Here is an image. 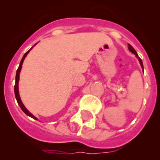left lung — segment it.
Wrapping results in <instances>:
<instances>
[{"label":"left lung","mask_w":160,"mask_h":160,"mask_svg":"<svg viewBox=\"0 0 160 160\" xmlns=\"http://www.w3.org/2000/svg\"><path fill=\"white\" fill-rule=\"evenodd\" d=\"M128 49L130 50L131 52H132V53H134V54L135 55V56H137V57H138V60H139V62H140V64H141V66H142V67L143 68V63H142V59H140V58H138V54H137V52H136V51H135V49H134L133 47H132V46H131L130 44H128Z\"/></svg>","instance_id":"1"}]
</instances>
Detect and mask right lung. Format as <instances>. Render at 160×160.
Returning <instances> with one entry per match:
<instances>
[{
    "mask_svg": "<svg viewBox=\"0 0 160 160\" xmlns=\"http://www.w3.org/2000/svg\"><path fill=\"white\" fill-rule=\"evenodd\" d=\"M33 47H34V46H32V47L31 48V49H30L29 50H28V51H27L25 53V55H24V56H23V57H22V60H21L20 65H19L18 68L17 72H16L15 84H14V94H15V98H16V100H17V101H18V105L20 106V108H22V110L24 112H25V114H27V115L30 116V117H31V118H32L36 119V120H37L36 118H35V116H34V115H32V114H31V113L29 112V111H28V110H27L26 108H25V106H24V104H22V101H21L20 96H19V92H18V80H19V73H20L21 70H22V63H23L24 59H25V58L26 57V56H27V55H28V53L29 52L30 50L32 49V48H33Z\"/></svg>",
    "mask_w": 160,
    "mask_h": 160,
    "instance_id": "1",
    "label": "right lung"
}]
</instances>
